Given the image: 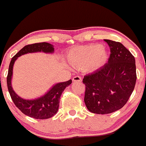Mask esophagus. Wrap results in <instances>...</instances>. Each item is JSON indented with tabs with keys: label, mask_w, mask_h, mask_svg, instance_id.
Returning <instances> with one entry per match:
<instances>
[{
	"label": "esophagus",
	"mask_w": 146,
	"mask_h": 146,
	"mask_svg": "<svg viewBox=\"0 0 146 146\" xmlns=\"http://www.w3.org/2000/svg\"><path fill=\"white\" fill-rule=\"evenodd\" d=\"M73 81L74 82H82V78L80 76H75L73 78Z\"/></svg>",
	"instance_id": "34e87169"
}]
</instances>
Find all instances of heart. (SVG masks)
Returning a JSON list of instances; mask_svg holds the SVG:
<instances>
[{
  "instance_id": "obj_1",
  "label": "heart",
  "mask_w": 146,
  "mask_h": 146,
  "mask_svg": "<svg viewBox=\"0 0 146 146\" xmlns=\"http://www.w3.org/2000/svg\"><path fill=\"white\" fill-rule=\"evenodd\" d=\"M68 62L75 69L97 70L105 64L108 59L107 49L100 45L78 46L69 51Z\"/></svg>"
}]
</instances>
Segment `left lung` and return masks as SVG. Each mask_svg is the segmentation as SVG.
I'll use <instances>...</instances> for the list:
<instances>
[{
    "label": "left lung",
    "mask_w": 146,
    "mask_h": 146,
    "mask_svg": "<svg viewBox=\"0 0 146 146\" xmlns=\"http://www.w3.org/2000/svg\"><path fill=\"white\" fill-rule=\"evenodd\" d=\"M110 48L108 63L84 76V102L88 110L98 114L110 113L124 106L137 80L135 59L120 42L105 39Z\"/></svg>",
    "instance_id": "obj_1"
}]
</instances>
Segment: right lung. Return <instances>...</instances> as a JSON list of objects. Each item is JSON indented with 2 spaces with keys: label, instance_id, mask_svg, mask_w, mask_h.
<instances>
[{
  "label": "right lung",
  "instance_id": "1",
  "mask_svg": "<svg viewBox=\"0 0 146 146\" xmlns=\"http://www.w3.org/2000/svg\"><path fill=\"white\" fill-rule=\"evenodd\" d=\"M54 46L49 43L43 42L27 45L12 58L9 66L7 78L8 91L14 103L24 114L36 119H46L56 114L59 109L60 98L63 91L72 83L71 80L53 84L44 95L34 99H25L17 95L12 85L14 62L21 55L28 53L44 52L54 53Z\"/></svg>",
  "mask_w": 146,
  "mask_h": 146
}]
</instances>
